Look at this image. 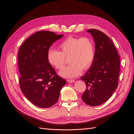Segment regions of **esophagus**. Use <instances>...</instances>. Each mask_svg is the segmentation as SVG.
Returning <instances> with one entry per match:
<instances>
[{"instance_id": "34e87169", "label": "esophagus", "mask_w": 134, "mask_h": 134, "mask_svg": "<svg viewBox=\"0 0 134 134\" xmlns=\"http://www.w3.org/2000/svg\"><path fill=\"white\" fill-rule=\"evenodd\" d=\"M67 81L69 83H72V82H75V80H74V79H67Z\"/></svg>"}]
</instances>
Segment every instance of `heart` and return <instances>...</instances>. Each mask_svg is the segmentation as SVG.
I'll use <instances>...</instances> for the list:
<instances>
[{
	"label": "heart",
	"mask_w": 134,
	"mask_h": 134,
	"mask_svg": "<svg viewBox=\"0 0 134 134\" xmlns=\"http://www.w3.org/2000/svg\"><path fill=\"white\" fill-rule=\"evenodd\" d=\"M60 52L49 49L47 58L49 64L57 69L63 68L65 57H69L70 64L59 72L66 78H74L81 72L82 69L90 67L94 58L95 47L92 40L88 37H68L59 44Z\"/></svg>",
	"instance_id": "b5f03b06"
}]
</instances>
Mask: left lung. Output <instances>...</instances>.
<instances>
[{
  "label": "left lung",
  "mask_w": 134,
  "mask_h": 134,
  "mask_svg": "<svg viewBox=\"0 0 134 134\" xmlns=\"http://www.w3.org/2000/svg\"><path fill=\"white\" fill-rule=\"evenodd\" d=\"M86 31L94 39L95 52L91 67L81 77L87 86L82 99L88 105L97 106L106 102L116 90L120 58L113 41L106 34L94 29Z\"/></svg>",
  "instance_id": "1"
}]
</instances>
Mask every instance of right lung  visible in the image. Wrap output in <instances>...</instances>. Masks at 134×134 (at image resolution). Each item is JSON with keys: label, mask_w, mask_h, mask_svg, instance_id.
Segmentation results:
<instances>
[{"label": "right lung", "mask_w": 134, "mask_h": 134, "mask_svg": "<svg viewBox=\"0 0 134 134\" xmlns=\"http://www.w3.org/2000/svg\"><path fill=\"white\" fill-rule=\"evenodd\" d=\"M64 36L49 31H38L21 44L18 54L20 90L33 104L48 108L58 101L66 81L56 74L48 62L50 47Z\"/></svg>", "instance_id": "right-lung-1"}]
</instances>
